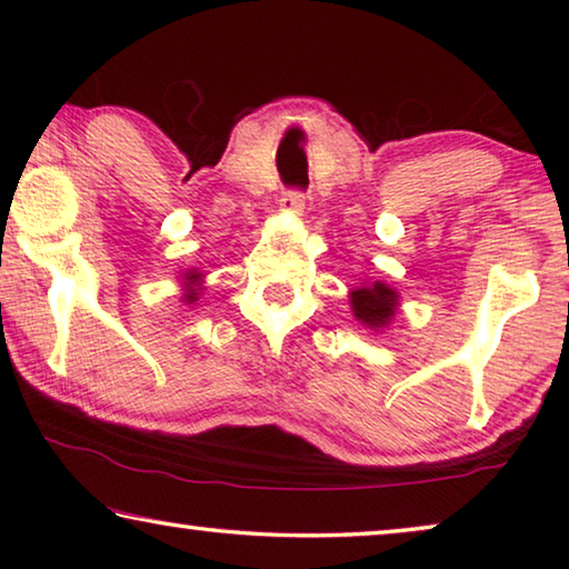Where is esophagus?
Returning a JSON list of instances; mask_svg holds the SVG:
<instances>
[{"label": "esophagus", "instance_id": "obj_1", "mask_svg": "<svg viewBox=\"0 0 569 569\" xmlns=\"http://www.w3.org/2000/svg\"><path fill=\"white\" fill-rule=\"evenodd\" d=\"M303 206H306V196L303 190H286L281 196V208L288 210V213H303Z\"/></svg>", "mask_w": 569, "mask_h": 569}]
</instances>
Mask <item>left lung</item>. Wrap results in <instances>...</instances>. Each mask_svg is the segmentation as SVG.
Here are the masks:
<instances>
[{
	"mask_svg": "<svg viewBox=\"0 0 569 569\" xmlns=\"http://www.w3.org/2000/svg\"><path fill=\"white\" fill-rule=\"evenodd\" d=\"M397 306L399 293L381 281H373L371 286H359L351 291L353 316L373 331H379L383 326L391 323L393 313H397Z\"/></svg>",
	"mask_w": 569,
	"mask_h": 569,
	"instance_id": "1",
	"label": "left lung"
}]
</instances>
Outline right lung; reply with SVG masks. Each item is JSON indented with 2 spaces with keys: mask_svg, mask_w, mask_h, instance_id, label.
Wrapping results in <instances>:
<instances>
[{
  "mask_svg": "<svg viewBox=\"0 0 569 569\" xmlns=\"http://www.w3.org/2000/svg\"><path fill=\"white\" fill-rule=\"evenodd\" d=\"M182 278H186V293H182V298H186V303H196L198 301V293H200V288H198V281H200V273L198 271H188L186 276H182Z\"/></svg>",
  "mask_w": 569,
  "mask_h": 569,
  "instance_id": "1",
  "label": "right lung"
}]
</instances>
